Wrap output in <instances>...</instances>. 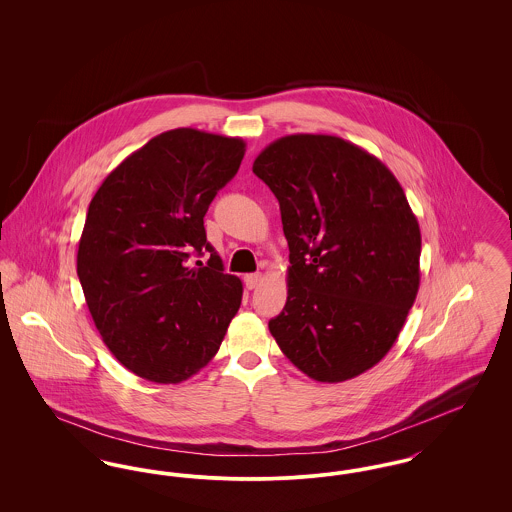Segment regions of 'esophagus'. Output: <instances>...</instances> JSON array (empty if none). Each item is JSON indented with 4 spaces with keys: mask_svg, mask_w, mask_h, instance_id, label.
<instances>
[{
    "mask_svg": "<svg viewBox=\"0 0 512 512\" xmlns=\"http://www.w3.org/2000/svg\"><path fill=\"white\" fill-rule=\"evenodd\" d=\"M263 280V274L261 272H253V274H245L244 284L247 290H253L259 286V282Z\"/></svg>",
    "mask_w": 512,
    "mask_h": 512,
    "instance_id": "obj_1",
    "label": "esophagus"
}]
</instances>
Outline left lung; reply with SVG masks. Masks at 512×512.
I'll return each instance as SVG.
<instances>
[{"instance_id": "obj_1", "label": "left lung", "mask_w": 512, "mask_h": 512, "mask_svg": "<svg viewBox=\"0 0 512 512\" xmlns=\"http://www.w3.org/2000/svg\"><path fill=\"white\" fill-rule=\"evenodd\" d=\"M253 172L276 195L290 247L288 301L268 322L282 353L317 382L378 365L420 286V226L393 172L328 134L268 144Z\"/></svg>"}]
</instances>
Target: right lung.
Here are the masks:
<instances>
[{"label":"right lung","mask_w":512,"mask_h":512,"mask_svg":"<svg viewBox=\"0 0 512 512\" xmlns=\"http://www.w3.org/2000/svg\"><path fill=\"white\" fill-rule=\"evenodd\" d=\"M244 155L242 138L167 130L109 172L90 201L76 255L82 292L103 343L144 380L197 374L240 309L242 280L224 274L203 217ZM203 248L208 267L188 268Z\"/></svg>","instance_id":"obj_1"}]
</instances>
